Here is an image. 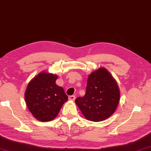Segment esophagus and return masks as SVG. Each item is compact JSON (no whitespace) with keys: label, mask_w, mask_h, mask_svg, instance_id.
Returning a JSON list of instances; mask_svg holds the SVG:
<instances>
[{"label":"esophagus","mask_w":151,"mask_h":151,"mask_svg":"<svg viewBox=\"0 0 151 151\" xmlns=\"http://www.w3.org/2000/svg\"><path fill=\"white\" fill-rule=\"evenodd\" d=\"M68 99H69L70 100H73V101H74V100H75V95L69 96H68Z\"/></svg>","instance_id":"esophagus-1"}]
</instances>
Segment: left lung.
Returning a JSON list of instances; mask_svg holds the SVG:
<instances>
[{
	"label": "left lung",
	"mask_w": 151,
	"mask_h": 151,
	"mask_svg": "<svg viewBox=\"0 0 151 151\" xmlns=\"http://www.w3.org/2000/svg\"><path fill=\"white\" fill-rule=\"evenodd\" d=\"M119 100L116 81L108 70L100 68L88 76L86 94L76 98L75 103L87 119L101 122L114 113Z\"/></svg>",
	"instance_id": "left-lung-1"
}]
</instances>
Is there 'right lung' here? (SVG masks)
Instances as JSON below:
<instances>
[{"label":"right lung","instance_id":"add662e5","mask_svg":"<svg viewBox=\"0 0 151 151\" xmlns=\"http://www.w3.org/2000/svg\"><path fill=\"white\" fill-rule=\"evenodd\" d=\"M57 76L40 73L31 80L25 92L26 106L37 120L49 122L57 116L68 96L62 87L57 86Z\"/></svg>","mask_w":151,"mask_h":151}]
</instances>
